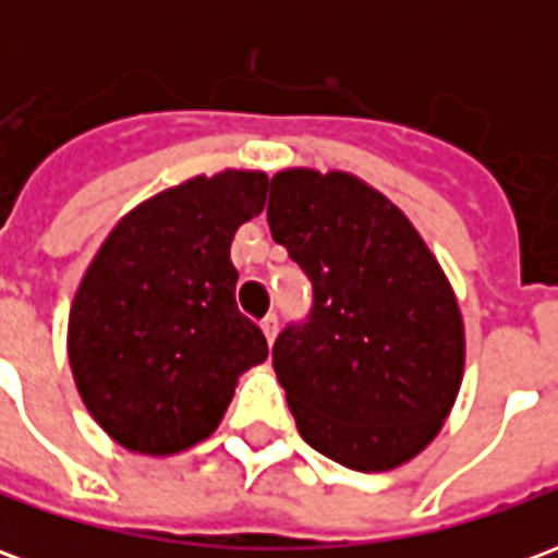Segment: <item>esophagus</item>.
Here are the masks:
<instances>
[{"label":"esophagus","mask_w":558,"mask_h":558,"mask_svg":"<svg viewBox=\"0 0 558 558\" xmlns=\"http://www.w3.org/2000/svg\"><path fill=\"white\" fill-rule=\"evenodd\" d=\"M259 328H263V335H266L268 343H275V338H278V316H266V319L259 323Z\"/></svg>","instance_id":"obj_1"}]
</instances>
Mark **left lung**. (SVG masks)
<instances>
[{"instance_id": "left-lung-1", "label": "left lung", "mask_w": 558, "mask_h": 558, "mask_svg": "<svg viewBox=\"0 0 558 558\" xmlns=\"http://www.w3.org/2000/svg\"><path fill=\"white\" fill-rule=\"evenodd\" d=\"M268 227L314 283L311 323L275 343L295 427L359 472L418 457L454 410L466 328L454 287L383 191L343 170L271 175Z\"/></svg>"}]
</instances>
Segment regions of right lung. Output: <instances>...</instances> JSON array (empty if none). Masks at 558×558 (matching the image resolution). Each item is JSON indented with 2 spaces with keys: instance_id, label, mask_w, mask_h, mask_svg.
<instances>
[{
  "instance_id": "add662e5",
  "label": "right lung",
  "mask_w": 558,
  "mask_h": 558,
  "mask_svg": "<svg viewBox=\"0 0 558 558\" xmlns=\"http://www.w3.org/2000/svg\"><path fill=\"white\" fill-rule=\"evenodd\" d=\"M263 170L194 175L119 218L68 314L83 407L113 442L172 457L218 430L239 376L268 359L239 314L230 244L266 206Z\"/></svg>"
}]
</instances>
